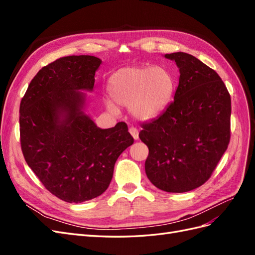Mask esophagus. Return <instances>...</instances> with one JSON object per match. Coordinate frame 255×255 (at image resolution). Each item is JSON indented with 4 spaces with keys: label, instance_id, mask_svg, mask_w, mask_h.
<instances>
[{
    "label": "esophagus",
    "instance_id": "obj_1",
    "mask_svg": "<svg viewBox=\"0 0 255 255\" xmlns=\"http://www.w3.org/2000/svg\"><path fill=\"white\" fill-rule=\"evenodd\" d=\"M128 132H129V134L133 136V138L135 140H137L138 139V137H139V132H138V129L136 128H134V127H130L129 128H128Z\"/></svg>",
    "mask_w": 255,
    "mask_h": 255
}]
</instances>
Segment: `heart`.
<instances>
[{
    "label": "heart",
    "mask_w": 255,
    "mask_h": 255,
    "mask_svg": "<svg viewBox=\"0 0 255 255\" xmlns=\"http://www.w3.org/2000/svg\"><path fill=\"white\" fill-rule=\"evenodd\" d=\"M107 89L115 105L129 106L135 119L148 121L157 117L170 102L174 82L163 68L128 67L111 76ZM109 107L115 111L112 104Z\"/></svg>",
    "instance_id": "heart-1"
}]
</instances>
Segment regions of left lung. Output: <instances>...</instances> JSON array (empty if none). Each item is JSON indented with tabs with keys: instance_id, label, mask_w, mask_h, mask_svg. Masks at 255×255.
<instances>
[{
	"instance_id": "1",
	"label": "left lung",
	"mask_w": 255,
	"mask_h": 255,
	"mask_svg": "<svg viewBox=\"0 0 255 255\" xmlns=\"http://www.w3.org/2000/svg\"><path fill=\"white\" fill-rule=\"evenodd\" d=\"M180 68L174 100L156 119L141 125L149 148L144 169L167 192H186L210 179L231 137V97L220 76L187 53L166 54Z\"/></svg>"
}]
</instances>
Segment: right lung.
Returning a JSON list of instances; mask_svg holds the SVG:
<instances>
[{"mask_svg":"<svg viewBox=\"0 0 255 255\" xmlns=\"http://www.w3.org/2000/svg\"><path fill=\"white\" fill-rule=\"evenodd\" d=\"M101 59L66 56L41 68L20 103V142L28 167L52 195L81 203L110 186L120 154L134 138L125 122L102 129L82 111Z\"/></svg>","mask_w":255,"mask_h":255,"instance_id":"right-lung-1","label":"right lung"}]
</instances>
